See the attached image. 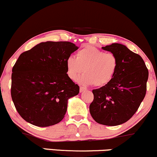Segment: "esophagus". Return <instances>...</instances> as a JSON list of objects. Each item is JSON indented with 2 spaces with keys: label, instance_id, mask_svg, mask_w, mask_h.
<instances>
[{
  "label": "esophagus",
  "instance_id": "esophagus-1",
  "mask_svg": "<svg viewBox=\"0 0 157 157\" xmlns=\"http://www.w3.org/2000/svg\"><path fill=\"white\" fill-rule=\"evenodd\" d=\"M86 90V88H84L83 87H80V93L84 92V91Z\"/></svg>",
  "mask_w": 157,
  "mask_h": 157
}]
</instances>
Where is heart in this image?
Wrapping results in <instances>:
<instances>
[{
  "mask_svg": "<svg viewBox=\"0 0 157 157\" xmlns=\"http://www.w3.org/2000/svg\"><path fill=\"white\" fill-rule=\"evenodd\" d=\"M67 74L72 80L84 74L79 82L84 85L93 84L101 87L108 84L115 75L118 68V59L111 52H105L96 47L87 46L76 52L75 58L69 56L66 60Z\"/></svg>",
  "mask_w": 157,
  "mask_h": 157,
  "instance_id": "1",
  "label": "heart"
}]
</instances>
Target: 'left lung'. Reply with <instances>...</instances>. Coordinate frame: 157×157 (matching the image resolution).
Instances as JSON below:
<instances>
[{
	"instance_id": "8db88e82",
	"label": "left lung",
	"mask_w": 157,
	"mask_h": 157,
	"mask_svg": "<svg viewBox=\"0 0 157 157\" xmlns=\"http://www.w3.org/2000/svg\"><path fill=\"white\" fill-rule=\"evenodd\" d=\"M117 56L118 68L108 84L93 90L90 113L96 122L107 126L123 124L134 115L147 90L148 70L140 55L121 44L102 47Z\"/></svg>"
}]
</instances>
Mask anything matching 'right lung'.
<instances>
[{
	"mask_svg": "<svg viewBox=\"0 0 157 157\" xmlns=\"http://www.w3.org/2000/svg\"><path fill=\"white\" fill-rule=\"evenodd\" d=\"M78 47L47 41L21 53L12 68L11 96L17 111L33 125L48 127L64 119L79 87L67 74L66 60Z\"/></svg>",
	"mask_w": 157,
	"mask_h": 157,
	"instance_id": "add662e5",
	"label": "right lung"
}]
</instances>
